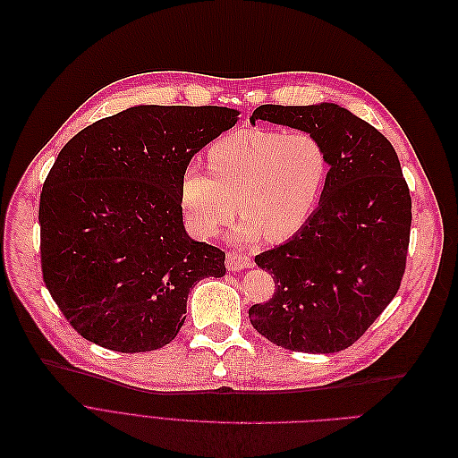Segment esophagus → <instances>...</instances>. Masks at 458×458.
Listing matches in <instances>:
<instances>
[{
  "label": "esophagus",
  "instance_id": "1",
  "mask_svg": "<svg viewBox=\"0 0 458 458\" xmlns=\"http://www.w3.org/2000/svg\"><path fill=\"white\" fill-rule=\"evenodd\" d=\"M227 270L231 272H238V270H244V268H251V259L248 255H241L236 251H229L227 253Z\"/></svg>",
  "mask_w": 458,
  "mask_h": 458
}]
</instances>
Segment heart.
<instances>
[{"label": "heart", "mask_w": 458, "mask_h": 458, "mask_svg": "<svg viewBox=\"0 0 458 458\" xmlns=\"http://www.w3.org/2000/svg\"><path fill=\"white\" fill-rule=\"evenodd\" d=\"M208 169L188 165L181 203L190 229L214 236L236 212L234 244L289 241L317 210L328 181V155L311 134L236 130L208 148Z\"/></svg>", "instance_id": "1"}]
</instances>
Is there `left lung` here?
<instances>
[{
  "mask_svg": "<svg viewBox=\"0 0 458 458\" xmlns=\"http://www.w3.org/2000/svg\"><path fill=\"white\" fill-rule=\"evenodd\" d=\"M255 121L311 134L330 171L308 224L255 257L274 274L276 293L251 306L250 320L287 351H344L395 298L404 274L411 199L397 152L375 126L334 102L263 104Z\"/></svg>",
  "mask_w": 458,
  "mask_h": 458,
  "instance_id": "1",
  "label": "left lung"
}]
</instances>
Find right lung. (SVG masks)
I'll list each match as a JSON object with an SVG mask.
<instances>
[{
	"mask_svg": "<svg viewBox=\"0 0 458 458\" xmlns=\"http://www.w3.org/2000/svg\"><path fill=\"white\" fill-rule=\"evenodd\" d=\"M238 115L140 104L61 148L40 193L42 277L81 337L157 351L177 337L195 283L225 276V253L186 233L181 177Z\"/></svg>",
	"mask_w": 458,
	"mask_h": 458,
	"instance_id": "obj_1",
	"label": "right lung"
}]
</instances>
